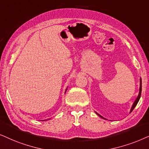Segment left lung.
<instances>
[{
    "instance_id": "obj_1",
    "label": "left lung",
    "mask_w": 149,
    "mask_h": 149,
    "mask_svg": "<svg viewBox=\"0 0 149 149\" xmlns=\"http://www.w3.org/2000/svg\"><path fill=\"white\" fill-rule=\"evenodd\" d=\"M141 92H142V79H141V78H140V89H139V93H138V97H137V98L136 99V100L134 101V104H133L132 106V108H131V110H130V113L132 112L133 110H134V109L135 108V107L136 106L137 104H138V102H139V100H140V96H141ZM95 113H96V114H97L99 116H100L101 118H104V119H106V118H105L103 117L102 116H101L100 114H99L97 112H95Z\"/></svg>"
}]
</instances>
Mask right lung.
<instances>
[{"label":"right lung","instance_id":"right-lung-1","mask_svg":"<svg viewBox=\"0 0 149 149\" xmlns=\"http://www.w3.org/2000/svg\"><path fill=\"white\" fill-rule=\"evenodd\" d=\"M67 90V88H66V90H65V93H66ZM49 119H50V118H48V119H45V120H42V121H45V120H49Z\"/></svg>","mask_w":149,"mask_h":149}]
</instances>
